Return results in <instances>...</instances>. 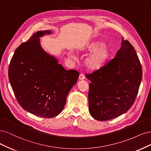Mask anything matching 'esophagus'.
<instances>
[{
  "label": "esophagus",
  "mask_w": 151,
  "mask_h": 151,
  "mask_svg": "<svg viewBox=\"0 0 151 151\" xmlns=\"http://www.w3.org/2000/svg\"><path fill=\"white\" fill-rule=\"evenodd\" d=\"M85 78V76L84 74L83 73H80V76H79V79L80 80H84Z\"/></svg>",
  "instance_id": "obj_1"
}]
</instances>
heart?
Here are the masks:
<instances>
[{
	"label": "heart",
	"instance_id": "b5f03b06",
	"mask_svg": "<svg viewBox=\"0 0 151 151\" xmlns=\"http://www.w3.org/2000/svg\"><path fill=\"white\" fill-rule=\"evenodd\" d=\"M103 44L100 41H94L88 43L81 50L83 52L94 51L85 61V65L90 70H99L108 60L110 51L107 46L103 45ZM71 56L73 57V55H71Z\"/></svg>",
	"mask_w": 151,
	"mask_h": 151
}]
</instances>
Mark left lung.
Here are the masks:
<instances>
[{"instance_id": "obj_1", "label": "left lung", "mask_w": 151, "mask_h": 151, "mask_svg": "<svg viewBox=\"0 0 151 151\" xmlns=\"http://www.w3.org/2000/svg\"><path fill=\"white\" fill-rule=\"evenodd\" d=\"M86 77L89 85V111L99 121L113 119L127 111L134 103L142 70L134 47L127 40L114 58Z\"/></svg>"}]
</instances>
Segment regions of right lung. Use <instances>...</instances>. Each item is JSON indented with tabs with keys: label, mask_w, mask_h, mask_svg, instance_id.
<instances>
[{
	"label": "right lung",
	"mask_w": 151,
	"mask_h": 151,
	"mask_svg": "<svg viewBox=\"0 0 151 151\" xmlns=\"http://www.w3.org/2000/svg\"><path fill=\"white\" fill-rule=\"evenodd\" d=\"M51 31H37L14 53L9 66V79L17 101L33 115L52 118L66 104L68 94L79 72L66 70L40 45V37Z\"/></svg>",
	"instance_id": "1"
}]
</instances>
